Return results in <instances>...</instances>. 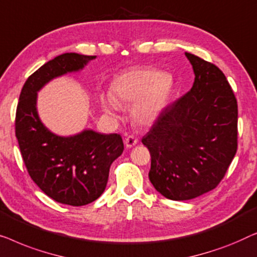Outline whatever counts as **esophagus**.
Here are the masks:
<instances>
[{
  "label": "esophagus",
  "mask_w": 257,
  "mask_h": 257,
  "mask_svg": "<svg viewBox=\"0 0 257 257\" xmlns=\"http://www.w3.org/2000/svg\"><path fill=\"white\" fill-rule=\"evenodd\" d=\"M137 142H139V140H137V137H135L134 135H128L124 140V144L127 148L134 147L135 144H137Z\"/></svg>",
  "instance_id": "1"
}]
</instances>
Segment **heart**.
Segmentation results:
<instances>
[{"label":"heart","mask_w":257,"mask_h":257,"mask_svg":"<svg viewBox=\"0 0 257 257\" xmlns=\"http://www.w3.org/2000/svg\"><path fill=\"white\" fill-rule=\"evenodd\" d=\"M173 85L170 73L157 68H135L115 78L111 96H101V104L108 113H115L118 103H134V120L142 124L151 123L168 104Z\"/></svg>","instance_id":"b5f03b06"}]
</instances>
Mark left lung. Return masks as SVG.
Here are the masks:
<instances>
[{"mask_svg":"<svg viewBox=\"0 0 257 257\" xmlns=\"http://www.w3.org/2000/svg\"><path fill=\"white\" fill-rule=\"evenodd\" d=\"M192 88L166 106L142 143L150 151V182L171 200H190L215 189L237 150V101L214 64L185 53Z\"/></svg>","mask_w":257,"mask_h":257,"instance_id":"8db88e82","label":"left lung"}]
</instances>
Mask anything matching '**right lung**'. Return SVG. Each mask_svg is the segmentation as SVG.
<instances>
[{
    "instance_id": "obj_1",
    "label": "right lung",
    "mask_w": 257,
    "mask_h": 257,
    "mask_svg": "<svg viewBox=\"0 0 257 257\" xmlns=\"http://www.w3.org/2000/svg\"><path fill=\"white\" fill-rule=\"evenodd\" d=\"M94 58L64 53L48 61L27 79L16 109L15 134L28 173L46 196L65 205H87L102 194L111 163L123 153V141L120 134L93 130L57 136L39 120L36 97L51 79L80 70Z\"/></svg>"
}]
</instances>
